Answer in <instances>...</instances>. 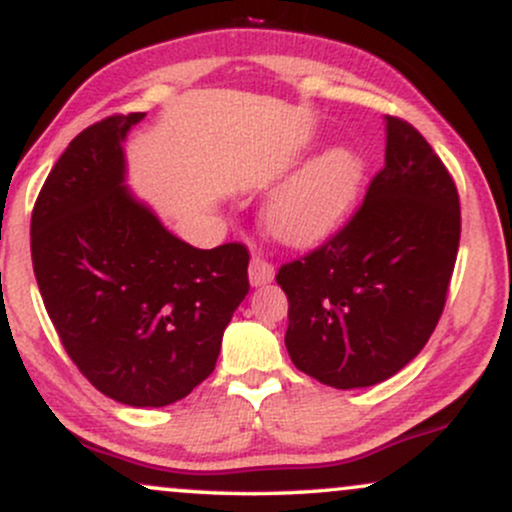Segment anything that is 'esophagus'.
<instances>
[{
	"instance_id": "1",
	"label": "esophagus",
	"mask_w": 512,
	"mask_h": 512,
	"mask_svg": "<svg viewBox=\"0 0 512 512\" xmlns=\"http://www.w3.org/2000/svg\"><path fill=\"white\" fill-rule=\"evenodd\" d=\"M248 272H250L252 286H264L274 279V264L269 260H264V257H260V255H255L250 260Z\"/></svg>"
}]
</instances>
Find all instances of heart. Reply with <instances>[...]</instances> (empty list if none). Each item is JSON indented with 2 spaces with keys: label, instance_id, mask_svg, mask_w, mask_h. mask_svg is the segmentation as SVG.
Returning <instances> with one entry per match:
<instances>
[{
  "label": "heart",
  "instance_id": "obj_1",
  "mask_svg": "<svg viewBox=\"0 0 512 512\" xmlns=\"http://www.w3.org/2000/svg\"><path fill=\"white\" fill-rule=\"evenodd\" d=\"M363 180V161L346 146H332L274 190L264 226L289 245L325 238L344 219Z\"/></svg>",
  "mask_w": 512,
  "mask_h": 512
}]
</instances>
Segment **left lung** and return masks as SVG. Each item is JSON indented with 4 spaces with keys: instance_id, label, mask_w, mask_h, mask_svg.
<instances>
[{
    "instance_id": "8db88e82",
    "label": "left lung",
    "mask_w": 512,
    "mask_h": 512,
    "mask_svg": "<svg viewBox=\"0 0 512 512\" xmlns=\"http://www.w3.org/2000/svg\"><path fill=\"white\" fill-rule=\"evenodd\" d=\"M385 166L330 240L281 264L286 349L322 385L354 390L392 378L443 315L460 248V197L436 151L387 115Z\"/></svg>"
}]
</instances>
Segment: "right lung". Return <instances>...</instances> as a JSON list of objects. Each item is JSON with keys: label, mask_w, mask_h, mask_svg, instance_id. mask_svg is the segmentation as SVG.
Returning <instances> with one entry per match:
<instances>
[{"label": "right lung", "mask_w": 512, "mask_h": 512, "mask_svg": "<svg viewBox=\"0 0 512 512\" xmlns=\"http://www.w3.org/2000/svg\"><path fill=\"white\" fill-rule=\"evenodd\" d=\"M144 113L76 134L31 216L40 296L76 368L105 397L166 407L207 380L248 296L243 243L199 250L125 187L127 132Z\"/></svg>", "instance_id": "add662e5"}]
</instances>
